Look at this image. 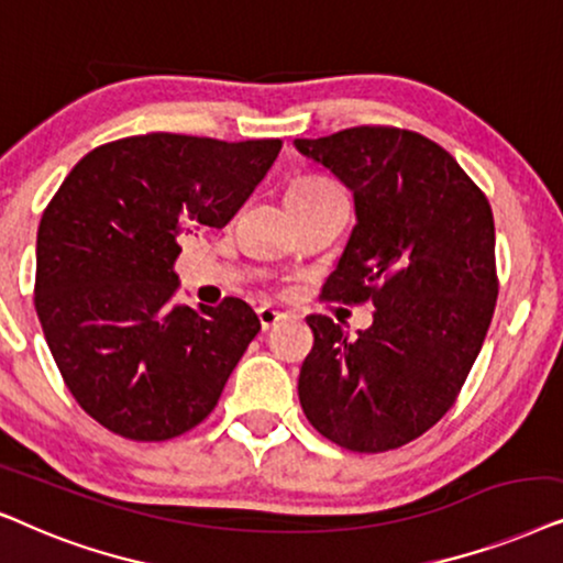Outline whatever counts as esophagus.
Wrapping results in <instances>:
<instances>
[{
	"label": "esophagus",
	"mask_w": 563,
	"mask_h": 563,
	"mask_svg": "<svg viewBox=\"0 0 563 563\" xmlns=\"http://www.w3.org/2000/svg\"><path fill=\"white\" fill-rule=\"evenodd\" d=\"M257 317H260V324H262V329H273L277 321H280L283 317H286V313H280L277 309H273V306H260L257 309Z\"/></svg>",
	"instance_id": "1"
}]
</instances>
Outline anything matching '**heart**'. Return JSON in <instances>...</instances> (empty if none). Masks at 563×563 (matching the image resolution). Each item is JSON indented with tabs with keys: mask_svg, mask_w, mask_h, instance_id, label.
Returning <instances> with one entry per match:
<instances>
[{
	"mask_svg": "<svg viewBox=\"0 0 563 563\" xmlns=\"http://www.w3.org/2000/svg\"><path fill=\"white\" fill-rule=\"evenodd\" d=\"M321 185H332V183H327V179H301V183H296L294 187H321Z\"/></svg>",
	"mask_w": 563,
	"mask_h": 563,
	"instance_id": "1",
	"label": "heart"
}]
</instances>
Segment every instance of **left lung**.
<instances>
[{"mask_svg":"<svg viewBox=\"0 0 563 563\" xmlns=\"http://www.w3.org/2000/svg\"><path fill=\"white\" fill-rule=\"evenodd\" d=\"M350 187L357 223L324 298L373 301L350 340L311 313L298 399L317 430L355 453L411 443L453 407L497 303L494 216L461 164L422 133L357 125L296 139Z\"/></svg>","mask_w":563,"mask_h":563,"instance_id":"1","label":"left lung"}]
</instances>
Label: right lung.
Wrapping results in <instances>:
<instances>
[{
  "label": "right lung",
  "instance_id": "add662e5",
  "mask_svg": "<svg viewBox=\"0 0 563 563\" xmlns=\"http://www.w3.org/2000/svg\"><path fill=\"white\" fill-rule=\"evenodd\" d=\"M280 139L146 133L81 156L35 246V311L64 384L120 438L159 443L211 415L260 332L242 298L172 303L179 234L223 229Z\"/></svg>",
  "mask_w": 563,
  "mask_h": 563
}]
</instances>
